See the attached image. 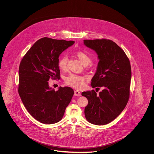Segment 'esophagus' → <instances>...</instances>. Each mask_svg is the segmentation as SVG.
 Masks as SVG:
<instances>
[{"label":"esophagus","mask_w":154,"mask_h":154,"mask_svg":"<svg viewBox=\"0 0 154 154\" xmlns=\"http://www.w3.org/2000/svg\"><path fill=\"white\" fill-rule=\"evenodd\" d=\"M74 95L77 96H80L81 95V92L79 91L76 90V91H74Z\"/></svg>","instance_id":"34e87169"}]
</instances>
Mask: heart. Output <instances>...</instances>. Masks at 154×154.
I'll list each match as a JSON object with an SVG mask.
<instances>
[{"label":"heart","instance_id":"b5f03b06","mask_svg":"<svg viewBox=\"0 0 154 154\" xmlns=\"http://www.w3.org/2000/svg\"><path fill=\"white\" fill-rule=\"evenodd\" d=\"M76 56L80 60L83 65L89 64L91 62V58L87 54L82 51H78L75 54ZM68 58L66 55L62 56L58 61V66L60 69L62 70H66ZM85 78L84 76L75 74H69L67 75L65 81L66 84L76 88H82L84 85V81Z\"/></svg>","mask_w":154,"mask_h":154}]
</instances>
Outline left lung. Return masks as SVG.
Listing matches in <instances>:
<instances>
[{
    "label": "left lung",
    "instance_id": "left-lung-1",
    "mask_svg": "<svg viewBox=\"0 0 154 154\" xmlns=\"http://www.w3.org/2000/svg\"><path fill=\"white\" fill-rule=\"evenodd\" d=\"M84 44L95 51L99 59L91 85L93 88H103L99 95L94 90L81 94L88 100L85 116L92 124H107L121 113L128 102L130 62L122 49L110 40H84Z\"/></svg>",
    "mask_w": 154,
    "mask_h": 154
}]
</instances>
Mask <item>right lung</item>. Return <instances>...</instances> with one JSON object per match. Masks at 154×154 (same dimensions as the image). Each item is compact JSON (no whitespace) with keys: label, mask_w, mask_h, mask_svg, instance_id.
I'll return each instance as SVG.
<instances>
[{"label":"right lung","mask_w":154,"mask_h":154,"mask_svg":"<svg viewBox=\"0 0 154 154\" xmlns=\"http://www.w3.org/2000/svg\"><path fill=\"white\" fill-rule=\"evenodd\" d=\"M74 41L44 37L33 44L19 67L18 93L30 114L44 124L58 122L74 95L72 88L49 87L48 81L60 78L59 57Z\"/></svg>","instance_id":"obj_1"}]
</instances>
